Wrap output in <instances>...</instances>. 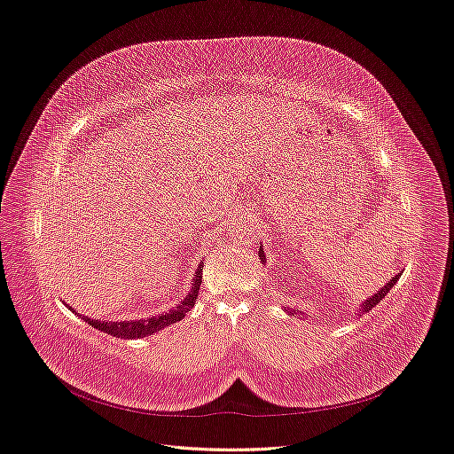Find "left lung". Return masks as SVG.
<instances>
[{"label":"left lung","mask_w":454,"mask_h":454,"mask_svg":"<svg viewBox=\"0 0 454 454\" xmlns=\"http://www.w3.org/2000/svg\"><path fill=\"white\" fill-rule=\"evenodd\" d=\"M259 259H261V261H265V259H267V257H265V252H263V248H261V247H259ZM399 278H401V274H397L395 278H392V279H390V281L385 285V287L380 289L377 294H373L372 298H368V300H366V301H364V303L359 307V313H363V315H364V313L372 311V309H373V307H375V305H377L380 300H383V298L388 294V291L394 287L395 281H397ZM287 311H289V309H287ZM289 313H291V315H296L294 309H291ZM298 317H300V315H298Z\"/></svg>","instance_id":"left-lung-1"}]
</instances>
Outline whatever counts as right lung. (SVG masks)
Here are the masks:
<instances>
[{
    "mask_svg": "<svg viewBox=\"0 0 454 454\" xmlns=\"http://www.w3.org/2000/svg\"><path fill=\"white\" fill-rule=\"evenodd\" d=\"M200 283H202V263L195 272V279L193 285H191V291L189 294L184 298L182 303H178L175 309H171L169 313L160 315V317H151L147 320H129V322H101V320H91L88 317H82L84 322H88L91 327L99 329L108 333L112 337L117 339H143V337H149L153 333H158L160 329L171 325L178 320H182L185 317V313H189V309L195 305V300L199 296V289H200ZM71 309V307H69ZM74 311V309H71ZM75 313V311H74Z\"/></svg>",
    "mask_w": 454,
    "mask_h": 454,
    "instance_id": "obj_1",
    "label": "right lung"
}]
</instances>
